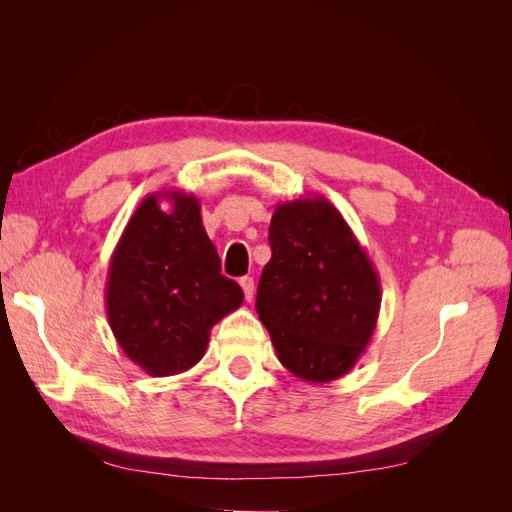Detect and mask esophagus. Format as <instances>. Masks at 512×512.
I'll list each match as a JSON object with an SVG mask.
<instances>
[{
	"mask_svg": "<svg viewBox=\"0 0 512 512\" xmlns=\"http://www.w3.org/2000/svg\"><path fill=\"white\" fill-rule=\"evenodd\" d=\"M241 288H243V292H245V301L250 303L252 299H254V277H250V275H245V277H241Z\"/></svg>",
	"mask_w": 512,
	"mask_h": 512,
	"instance_id": "1",
	"label": "esophagus"
}]
</instances>
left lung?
<instances>
[{"label":"left lung","mask_w":512,"mask_h":512,"mask_svg":"<svg viewBox=\"0 0 512 512\" xmlns=\"http://www.w3.org/2000/svg\"><path fill=\"white\" fill-rule=\"evenodd\" d=\"M256 312L277 359L327 384L361 359L380 314V277L344 215L324 196L280 203L269 226Z\"/></svg>","instance_id":"8db88e82"}]
</instances>
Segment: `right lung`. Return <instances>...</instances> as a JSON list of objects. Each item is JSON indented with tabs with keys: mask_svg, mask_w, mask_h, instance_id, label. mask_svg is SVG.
Returning <instances> with one entry per match:
<instances>
[{
	"mask_svg": "<svg viewBox=\"0 0 512 512\" xmlns=\"http://www.w3.org/2000/svg\"><path fill=\"white\" fill-rule=\"evenodd\" d=\"M104 297L121 350L145 374L164 378L203 359L213 324L241 307L243 290L220 273L198 198L168 190L145 196L123 228Z\"/></svg>",
	"mask_w": 512,
	"mask_h": 512,
	"instance_id": "right-lung-1",
	"label": "right lung"
}]
</instances>
